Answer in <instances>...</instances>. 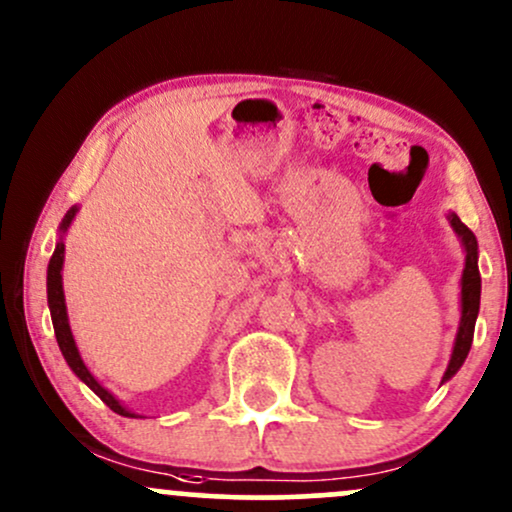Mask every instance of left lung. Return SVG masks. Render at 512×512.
<instances>
[{"instance_id": "8db88e82", "label": "left lung", "mask_w": 512, "mask_h": 512, "mask_svg": "<svg viewBox=\"0 0 512 512\" xmlns=\"http://www.w3.org/2000/svg\"><path fill=\"white\" fill-rule=\"evenodd\" d=\"M448 221L452 226V231L457 233L460 238L462 248H464V269H462V279H460V327H457L455 334V344H452V354L448 361V368H445L443 380L440 385L448 383L452 375L462 368L464 358H467L469 349H472V339H474V325H477V315H479V301H481V276H479V245L474 233L469 231L467 226L460 221L457 214H448Z\"/></svg>"}]
</instances>
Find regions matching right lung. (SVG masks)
Listing matches in <instances>:
<instances>
[{"label": "right lung", "instance_id": "1", "mask_svg": "<svg viewBox=\"0 0 512 512\" xmlns=\"http://www.w3.org/2000/svg\"><path fill=\"white\" fill-rule=\"evenodd\" d=\"M76 214H79V207H72L67 211V214H64V219L60 223V240H57L55 252H52L50 264H48V305H50V317H52V327H55L57 344H60V351H62L64 361H67V366L74 370V375L81 380V383H86L88 387H91V390L96 392V395L101 397L103 402L115 411V414L127 416V419H139V414L129 411L125 404H122L120 399L113 395V392L105 390V387L98 383L96 378H93V373L86 368L84 358H81V354H79V346H76V342H74L72 327H69L67 303H64V289H62L64 233L69 231V226H72Z\"/></svg>", "mask_w": 512, "mask_h": 512}]
</instances>
